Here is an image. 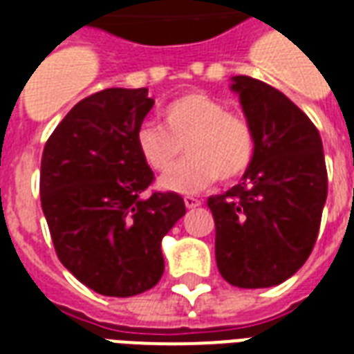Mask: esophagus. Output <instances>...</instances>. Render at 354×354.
<instances>
[{
	"label": "esophagus",
	"mask_w": 354,
	"mask_h": 354,
	"mask_svg": "<svg viewBox=\"0 0 354 354\" xmlns=\"http://www.w3.org/2000/svg\"><path fill=\"white\" fill-rule=\"evenodd\" d=\"M184 203H185V207L187 208H197L201 207V199H197V197H184Z\"/></svg>",
	"instance_id": "34e87169"
}]
</instances>
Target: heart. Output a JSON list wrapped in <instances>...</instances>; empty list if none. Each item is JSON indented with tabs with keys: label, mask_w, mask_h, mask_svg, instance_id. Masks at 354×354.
I'll list each match as a JSON object with an SVG mask.
<instances>
[{
	"label": "heart",
	"mask_w": 354,
	"mask_h": 354,
	"mask_svg": "<svg viewBox=\"0 0 354 354\" xmlns=\"http://www.w3.org/2000/svg\"><path fill=\"white\" fill-rule=\"evenodd\" d=\"M162 127L140 124L136 146L155 172H168L181 156L190 157L161 178L162 189L195 193L214 178L231 182L245 174L256 153V134L250 121L230 111L222 100L207 93H187L161 109Z\"/></svg>",
	"instance_id": "b5f03b06"
}]
</instances>
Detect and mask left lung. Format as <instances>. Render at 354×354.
<instances>
[{"label":"left lung","mask_w":354,"mask_h":354,"mask_svg":"<svg viewBox=\"0 0 354 354\" xmlns=\"http://www.w3.org/2000/svg\"><path fill=\"white\" fill-rule=\"evenodd\" d=\"M256 153L241 184L208 197L214 216L216 263L239 288H269L304 266L317 243L328 174L311 119L263 81L235 75Z\"/></svg>","instance_id":"obj_1"}]
</instances>
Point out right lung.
Listing matches in <instances>:
<instances>
[{
  "label": "right lung",
  "instance_id": "right-lung-1",
  "mask_svg": "<svg viewBox=\"0 0 354 354\" xmlns=\"http://www.w3.org/2000/svg\"><path fill=\"white\" fill-rule=\"evenodd\" d=\"M151 108L147 88H104L77 102L43 149L41 208L58 260L102 296L153 288L162 237L185 214L178 193L142 199L155 176L136 131Z\"/></svg>",
  "mask_w": 354,
  "mask_h": 354
}]
</instances>
